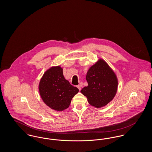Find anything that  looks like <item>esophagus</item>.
<instances>
[{
	"label": "esophagus",
	"instance_id": "obj_1",
	"mask_svg": "<svg viewBox=\"0 0 152 152\" xmlns=\"http://www.w3.org/2000/svg\"><path fill=\"white\" fill-rule=\"evenodd\" d=\"M77 88L79 89V91L81 90V86H80V85H78V86H77Z\"/></svg>",
	"mask_w": 152,
	"mask_h": 152
}]
</instances>
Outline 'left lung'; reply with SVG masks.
<instances>
[{"instance_id":"left-lung-1","label":"left lung","mask_w":152,"mask_h":152,"mask_svg":"<svg viewBox=\"0 0 152 152\" xmlns=\"http://www.w3.org/2000/svg\"><path fill=\"white\" fill-rule=\"evenodd\" d=\"M86 80L88 85L81 92L87 97L89 104L101 108L113 99L117 91L118 79L105 60L100 58L89 68Z\"/></svg>"}]
</instances>
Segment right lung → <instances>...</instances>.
I'll use <instances>...</instances> for the list:
<instances>
[{"label":"right lung","mask_w":152,"mask_h":152,"mask_svg":"<svg viewBox=\"0 0 152 152\" xmlns=\"http://www.w3.org/2000/svg\"><path fill=\"white\" fill-rule=\"evenodd\" d=\"M44 102L50 108L63 111L68 108L72 99L79 90L65 79L60 66H52L44 73L39 84Z\"/></svg>","instance_id":"obj_1"}]
</instances>
